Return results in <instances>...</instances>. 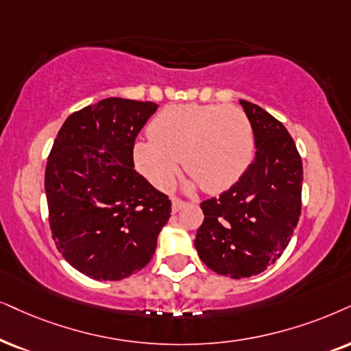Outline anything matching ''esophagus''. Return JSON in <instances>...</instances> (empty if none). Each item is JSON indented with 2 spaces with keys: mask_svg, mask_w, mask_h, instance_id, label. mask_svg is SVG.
Wrapping results in <instances>:
<instances>
[{
  "mask_svg": "<svg viewBox=\"0 0 351 351\" xmlns=\"http://www.w3.org/2000/svg\"><path fill=\"white\" fill-rule=\"evenodd\" d=\"M184 206H186V202L181 201V199H176V197L171 199V212H173V214L180 212Z\"/></svg>",
  "mask_w": 351,
  "mask_h": 351,
  "instance_id": "obj_1",
  "label": "esophagus"
}]
</instances>
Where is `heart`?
Instances as JSON below:
<instances>
[{"label":"heart","instance_id":"1","mask_svg":"<svg viewBox=\"0 0 351 351\" xmlns=\"http://www.w3.org/2000/svg\"><path fill=\"white\" fill-rule=\"evenodd\" d=\"M150 137L136 141L137 170L158 188H168L183 165L191 186L221 193L237 184L254 158L250 118L233 105L184 104L163 108L149 126Z\"/></svg>","mask_w":351,"mask_h":351}]
</instances>
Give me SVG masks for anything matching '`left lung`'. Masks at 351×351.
I'll list each match as a JSON object with an SVG mask.
<instances>
[{
    "instance_id": "8db88e82",
    "label": "left lung",
    "mask_w": 351,
    "mask_h": 351,
    "mask_svg": "<svg viewBox=\"0 0 351 351\" xmlns=\"http://www.w3.org/2000/svg\"><path fill=\"white\" fill-rule=\"evenodd\" d=\"M254 131V160L232 188L201 204L194 239L201 261L219 275L264 272L290 243L301 214L303 163L287 128L259 105L239 100Z\"/></svg>"
}]
</instances>
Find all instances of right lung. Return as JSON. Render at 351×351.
<instances>
[{
  "label": "right lung",
  "mask_w": 351,
  "mask_h": 351,
  "mask_svg": "<svg viewBox=\"0 0 351 351\" xmlns=\"http://www.w3.org/2000/svg\"><path fill=\"white\" fill-rule=\"evenodd\" d=\"M154 101L119 97L66 119L45 170L51 237L74 269L94 280H123L152 259L171 202L136 171L132 145Z\"/></svg>",
  "instance_id": "obj_1"
}]
</instances>
